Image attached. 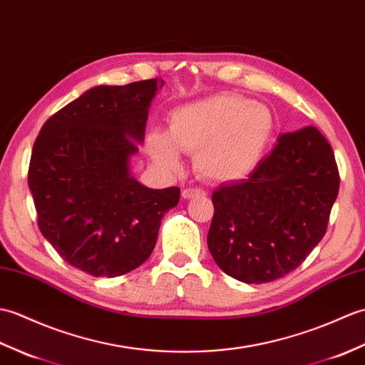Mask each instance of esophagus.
<instances>
[{"label":"esophagus","instance_id":"esophagus-1","mask_svg":"<svg viewBox=\"0 0 365 365\" xmlns=\"http://www.w3.org/2000/svg\"><path fill=\"white\" fill-rule=\"evenodd\" d=\"M182 198H185V200H189V198H205L206 197V192L203 190V189H184L182 190Z\"/></svg>","mask_w":365,"mask_h":365}]
</instances>
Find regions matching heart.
Returning a JSON list of instances; mask_svg holds the SVG:
<instances>
[{
	"instance_id": "obj_1",
	"label": "heart",
	"mask_w": 365,
	"mask_h": 365,
	"mask_svg": "<svg viewBox=\"0 0 365 365\" xmlns=\"http://www.w3.org/2000/svg\"><path fill=\"white\" fill-rule=\"evenodd\" d=\"M273 128L272 112L262 104L225 92L170 112L168 129H153L145 150L165 170L181 167L180 153H195V168L206 180L237 181L256 168Z\"/></svg>"
}]
</instances>
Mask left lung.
Segmentation results:
<instances>
[{
  "label": "left lung",
  "instance_id": "left-lung-1",
  "mask_svg": "<svg viewBox=\"0 0 365 365\" xmlns=\"http://www.w3.org/2000/svg\"><path fill=\"white\" fill-rule=\"evenodd\" d=\"M339 182L333 148L317 128L281 134L247 180L212 193L207 248L215 264L247 284L295 270L325 236Z\"/></svg>",
  "mask_w": 365,
  "mask_h": 365
}]
</instances>
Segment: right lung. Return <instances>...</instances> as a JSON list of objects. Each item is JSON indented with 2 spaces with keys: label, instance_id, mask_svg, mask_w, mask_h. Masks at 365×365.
Returning <instances> with one entry per match:
<instances>
[{
  "label": "right lung",
  "instance_id": "1",
  "mask_svg": "<svg viewBox=\"0 0 365 365\" xmlns=\"http://www.w3.org/2000/svg\"><path fill=\"white\" fill-rule=\"evenodd\" d=\"M162 79L87 91L45 121L28 185L40 232L70 265L114 278L155 250L180 187L148 189L129 173Z\"/></svg>",
  "mask_w": 365,
  "mask_h": 365
}]
</instances>
